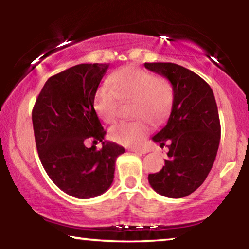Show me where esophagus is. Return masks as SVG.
Masks as SVG:
<instances>
[{
	"mask_svg": "<svg viewBox=\"0 0 249 249\" xmlns=\"http://www.w3.org/2000/svg\"><path fill=\"white\" fill-rule=\"evenodd\" d=\"M131 151L134 153H138V154H145L147 152H150V148L148 147H132Z\"/></svg>",
	"mask_w": 249,
	"mask_h": 249,
	"instance_id": "1",
	"label": "esophagus"
}]
</instances>
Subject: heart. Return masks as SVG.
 <instances>
[{"mask_svg":"<svg viewBox=\"0 0 249 249\" xmlns=\"http://www.w3.org/2000/svg\"><path fill=\"white\" fill-rule=\"evenodd\" d=\"M111 85H102L95 95V108L105 123H115L121 115L123 103L133 102L132 115L142 117L133 122L121 123L110 130L113 141L136 145L146 137L150 122L159 123L167 116L172 105V92L166 83L153 73L139 68L127 67L111 77Z\"/></svg>","mask_w":249,"mask_h":249,"instance_id":"obj_1","label":"heart"}]
</instances>
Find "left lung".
<instances>
[{
	"label": "left lung",
	"instance_id": "8db88e82",
	"mask_svg": "<svg viewBox=\"0 0 249 249\" xmlns=\"http://www.w3.org/2000/svg\"><path fill=\"white\" fill-rule=\"evenodd\" d=\"M170 81L173 104L167 124L152 137L167 144L168 159L159 172L148 174L157 193L167 198L190 196L207 178L219 148L221 127L210 85L193 71L174 63H145Z\"/></svg>",
	"mask_w": 249,
	"mask_h": 249
}]
</instances>
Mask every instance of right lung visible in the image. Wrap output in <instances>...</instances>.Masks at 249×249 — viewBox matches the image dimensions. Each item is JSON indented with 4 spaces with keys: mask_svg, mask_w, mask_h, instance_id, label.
Wrapping results in <instances>:
<instances>
[{
    "mask_svg": "<svg viewBox=\"0 0 249 249\" xmlns=\"http://www.w3.org/2000/svg\"><path fill=\"white\" fill-rule=\"evenodd\" d=\"M108 64H78L51 76L37 97L33 125L37 152L49 178L78 199L101 196L113 181L117 157L125 148L104 142L107 131L95 107V95ZM93 142L91 148L85 142ZM102 142L97 150L95 144Z\"/></svg>",
    "mask_w": 249,
    "mask_h": 249,
    "instance_id": "1",
    "label": "right lung"
}]
</instances>
